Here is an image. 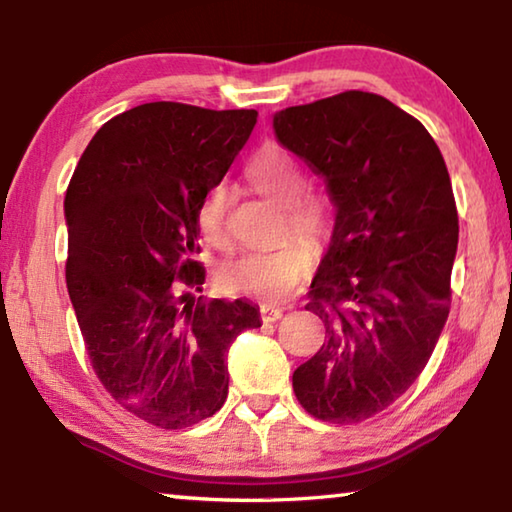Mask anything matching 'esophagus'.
I'll list each match as a JSON object with an SVG mask.
<instances>
[{"label":"esophagus","instance_id":"34e87169","mask_svg":"<svg viewBox=\"0 0 512 512\" xmlns=\"http://www.w3.org/2000/svg\"><path fill=\"white\" fill-rule=\"evenodd\" d=\"M259 316H262L264 323H275L277 318H282V309L271 307V305H262L259 307Z\"/></svg>","mask_w":512,"mask_h":512}]
</instances>
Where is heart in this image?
I'll return each mask as SVG.
<instances>
[{
  "instance_id": "heart-1",
  "label": "heart",
  "mask_w": 512,
  "mask_h": 512,
  "mask_svg": "<svg viewBox=\"0 0 512 512\" xmlns=\"http://www.w3.org/2000/svg\"><path fill=\"white\" fill-rule=\"evenodd\" d=\"M246 176L257 192L273 198L284 207V235L300 232L309 241H323L329 230V214L323 201L300 196L307 185V173L289 149L268 142L250 158ZM232 189L228 183H216L207 189L198 203L196 221L205 241L219 250L230 248L228 212ZM311 266V248L305 239H287L268 250L244 253L221 266L219 282L225 291L255 300H282L298 287Z\"/></svg>"
}]
</instances>
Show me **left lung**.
<instances>
[{
  "label": "left lung",
  "mask_w": 512,
  "mask_h": 512,
  "mask_svg": "<svg viewBox=\"0 0 512 512\" xmlns=\"http://www.w3.org/2000/svg\"><path fill=\"white\" fill-rule=\"evenodd\" d=\"M273 128L336 207L305 307L325 323V343L293 372V391L318 420L363 422L409 391L445 327L458 246L452 180L427 128L379 94L284 108Z\"/></svg>",
  "instance_id": "8db88e82"
}]
</instances>
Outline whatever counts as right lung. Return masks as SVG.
I'll return each mask as SVG.
<instances>
[{"instance_id":"1","label":"right lung","mask_w":512,"mask_h":512,"mask_svg":"<svg viewBox=\"0 0 512 512\" xmlns=\"http://www.w3.org/2000/svg\"><path fill=\"white\" fill-rule=\"evenodd\" d=\"M257 110L153 101L112 117L65 194L67 291L94 375L112 400L160 429H185L228 397L225 354L259 309L210 300L198 203L221 183Z\"/></svg>"}]
</instances>
